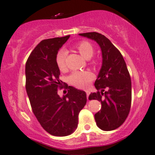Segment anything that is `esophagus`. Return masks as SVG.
Here are the masks:
<instances>
[{"mask_svg": "<svg viewBox=\"0 0 155 155\" xmlns=\"http://www.w3.org/2000/svg\"><path fill=\"white\" fill-rule=\"evenodd\" d=\"M86 94H87V97H89V95H90V92L88 91V90H86Z\"/></svg>", "mask_w": 155, "mask_h": 155, "instance_id": "esophagus-1", "label": "esophagus"}]
</instances>
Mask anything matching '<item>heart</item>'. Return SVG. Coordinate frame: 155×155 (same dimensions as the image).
Returning <instances> with one entry per match:
<instances>
[{
    "label": "heart",
    "instance_id": "obj_1",
    "mask_svg": "<svg viewBox=\"0 0 155 155\" xmlns=\"http://www.w3.org/2000/svg\"><path fill=\"white\" fill-rule=\"evenodd\" d=\"M75 48L81 54L83 58L86 59H90L94 54V47L90 42L83 41H80L75 45ZM66 51L63 49L58 51L57 54L56 61L57 66L61 71H65L66 70ZM93 79V75L91 72L84 71H74L68 77L69 83L73 86L78 88H87L90 84V81Z\"/></svg>",
    "mask_w": 155,
    "mask_h": 155
}]
</instances>
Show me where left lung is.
Instances as JSON below:
<instances>
[{"mask_svg":"<svg viewBox=\"0 0 155 155\" xmlns=\"http://www.w3.org/2000/svg\"><path fill=\"white\" fill-rule=\"evenodd\" d=\"M79 35L95 41L102 51V66L95 81L98 91L90 94L89 99L101 101L102 105L95 114L97 127L105 131L113 130L124 123L130 110L132 89L127 65L120 51L105 35L96 32Z\"/></svg>","mask_w":155,"mask_h":155,"instance_id":"1","label":"left lung"}]
</instances>
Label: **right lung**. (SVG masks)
Returning a JSON list of instances; mask_svg holds the SVG:
<instances>
[{
  "label": "right lung",
  "mask_w": 155,
  "mask_h": 155,
  "mask_svg": "<svg viewBox=\"0 0 155 155\" xmlns=\"http://www.w3.org/2000/svg\"><path fill=\"white\" fill-rule=\"evenodd\" d=\"M70 38L41 41L31 52L25 65L26 91L32 110L42 127L54 136H66L75 131L80 111L87 103L86 92L67 85L68 93L60 97L63 88L57 54Z\"/></svg>",
  "instance_id": "obj_1"
}]
</instances>
